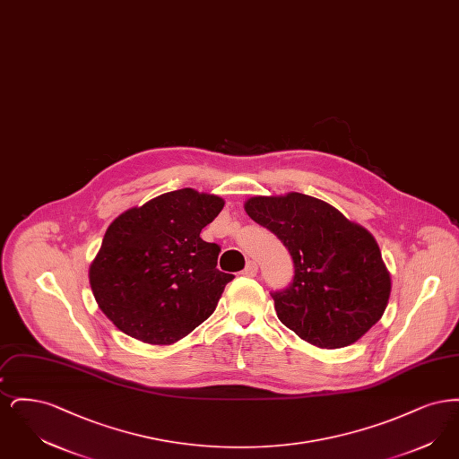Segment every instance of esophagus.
<instances>
[{"mask_svg": "<svg viewBox=\"0 0 459 459\" xmlns=\"http://www.w3.org/2000/svg\"><path fill=\"white\" fill-rule=\"evenodd\" d=\"M256 273H258V264H256V262L249 260V262L246 263V268H244L242 275H246V277H255Z\"/></svg>", "mask_w": 459, "mask_h": 459, "instance_id": "1", "label": "esophagus"}]
</instances>
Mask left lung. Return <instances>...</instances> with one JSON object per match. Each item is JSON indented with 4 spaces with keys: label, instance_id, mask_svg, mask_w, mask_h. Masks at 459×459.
Segmentation results:
<instances>
[{
    "label": "left lung",
    "instance_id": "obj_1",
    "mask_svg": "<svg viewBox=\"0 0 459 459\" xmlns=\"http://www.w3.org/2000/svg\"><path fill=\"white\" fill-rule=\"evenodd\" d=\"M244 210L292 256V284L272 294L285 327L316 348L339 350L359 341L382 318L391 273L363 225L301 193L249 197Z\"/></svg>",
    "mask_w": 459,
    "mask_h": 459
}]
</instances>
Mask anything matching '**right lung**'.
<instances>
[{
	"label": "right lung",
	"instance_id": "right-lung-1",
	"mask_svg": "<svg viewBox=\"0 0 459 459\" xmlns=\"http://www.w3.org/2000/svg\"><path fill=\"white\" fill-rule=\"evenodd\" d=\"M223 204L221 197L184 187L109 223L89 284L115 327L141 342L170 346L215 311L234 275L217 268L219 244L199 234Z\"/></svg>",
	"mask_w": 459,
	"mask_h": 459
}]
</instances>
